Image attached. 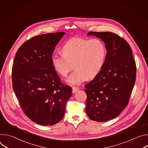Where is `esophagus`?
<instances>
[{"instance_id":"34e87169","label":"esophagus","mask_w":148,"mask_h":148,"mask_svg":"<svg viewBox=\"0 0 148 148\" xmlns=\"http://www.w3.org/2000/svg\"><path fill=\"white\" fill-rule=\"evenodd\" d=\"M72 89H73V93H75L77 91L79 90V88L78 87H72Z\"/></svg>"}]
</instances>
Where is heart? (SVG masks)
<instances>
[{"label": "heart", "instance_id": "heart-1", "mask_svg": "<svg viewBox=\"0 0 148 148\" xmlns=\"http://www.w3.org/2000/svg\"><path fill=\"white\" fill-rule=\"evenodd\" d=\"M61 54H53L51 64L62 77L75 70L67 78V82L78 85L86 78L96 77L102 70L106 58V50L102 41L98 38L90 40L75 37L68 40L61 48Z\"/></svg>", "mask_w": 148, "mask_h": 148}]
</instances>
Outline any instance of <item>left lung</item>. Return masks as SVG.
I'll use <instances>...</instances> for the list:
<instances>
[{"label": "left lung", "mask_w": 148, "mask_h": 148, "mask_svg": "<svg viewBox=\"0 0 148 148\" xmlns=\"http://www.w3.org/2000/svg\"><path fill=\"white\" fill-rule=\"evenodd\" d=\"M101 38L107 50L99 73L85 85L86 112L90 119L105 122L119 115L130 101L136 79V67L130 45L118 34L90 32Z\"/></svg>", "instance_id": "left-lung-1"}]
</instances>
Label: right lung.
<instances>
[{"label":"right lung","mask_w":148,"mask_h":148,"mask_svg":"<svg viewBox=\"0 0 148 148\" xmlns=\"http://www.w3.org/2000/svg\"><path fill=\"white\" fill-rule=\"evenodd\" d=\"M64 32L34 36L21 46L12 67V86L20 107L32 121L51 126L59 122L72 94L52 66L51 57Z\"/></svg>","instance_id":"add662e5"}]
</instances>
